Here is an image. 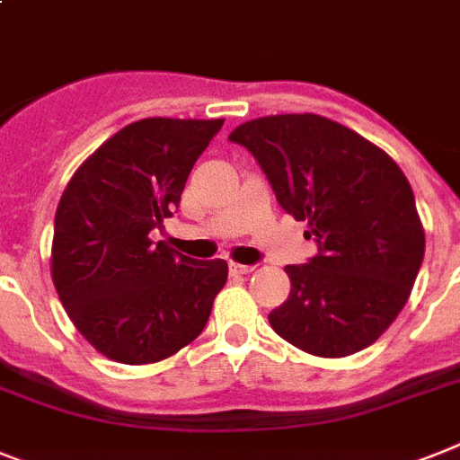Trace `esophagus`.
Here are the masks:
<instances>
[{
	"instance_id": "34e87169",
	"label": "esophagus",
	"mask_w": 460,
	"mask_h": 460,
	"mask_svg": "<svg viewBox=\"0 0 460 460\" xmlns=\"http://www.w3.org/2000/svg\"><path fill=\"white\" fill-rule=\"evenodd\" d=\"M231 274L238 276V274H250V271H255V267L252 264H236V262H231Z\"/></svg>"
}]
</instances>
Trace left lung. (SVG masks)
Wrapping results in <instances>:
<instances>
[{"instance_id": "left-lung-1", "label": "left lung", "mask_w": 460, "mask_h": 460, "mask_svg": "<svg viewBox=\"0 0 460 460\" xmlns=\"http://www.w3.org/2000/svg\"><path fill=\"white\" fill-rule=\"evenodd\" d=\"M267 174L276 200L319 255L288 264L290 295L269 314L283 340L316 357L373 345L404 309L425 255L409 179L383 148L314 113L267 115L229 134Z\"/></svg>"}]
</instances>
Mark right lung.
<instances>
[{"label":"right lung","instance_id":"1","mask_svg":"<svg viewBox=\"0 0 460 460\" xmlns=\"http://www.w3.org/2000/svg\"><path fill=\"white\" fill-rule=\"evenodd\" d=\"M222 125L144 118L122 127L75 170L58 200L51 279L75 328L108 359H167L210 319L229 264L196 262L148 234L172 217Z\"/></svg>","mask_w":460,"mask_h":460}]
</instances>
